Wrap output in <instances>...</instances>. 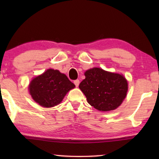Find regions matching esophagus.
<instances>
[{
    "label": "esophagus",
    "mask_w": 159,
    "mask_h": 159,
    "mask_svg": "<svg viewBox=\"0 0 159 159\" xmlns=\"http://www.w3.org/2000/svg\"><path fill=\"white\" fill-rule=\"evenodd\" d=\"M74 83H75L76 87H78V85H79V84H80V80H75V81H74Z\"/></svg>",
    "instance_id": "34e87169"
}]
</instances>
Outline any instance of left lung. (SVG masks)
I'll return each instance as SVG.
<instances>
[{
	"label": "left lung",
	"mask_w": 159,
	"mask_h": 159,
	"mask_svg": "<svg viewBox=\"0 0 159 159\" xmlns=\"http://www.w3.org/2000/svg\"><path fill=\"white\" fill-rule=\"evenodd\" d=\"M84 75L85 79L80 82L79 88L89 104L102 111L114 110L121 105L128 90L123 75L100 68L89 69Z\"/></svg>",
	"instance_id": "obj_1"
}]
</instances>
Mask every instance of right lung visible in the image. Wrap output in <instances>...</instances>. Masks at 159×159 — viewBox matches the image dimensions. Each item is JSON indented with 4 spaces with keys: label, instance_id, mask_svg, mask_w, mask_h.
Returning <instances> with one entry per match:
<instances>
[{
    "label": "right lung",
    "instance_id": "obj_1",
    "mask_svg": "<svg viewBox=\"0 0 159 159\" xmlns=\"http://www.w3.org/2000/svg\"><path fill=\"white\" fill-rule=\"evenodd\" d=\"M75 87L64 74L49 69L32 80L29 90L34 101L43 107L50 108L59 104L67 92Z\"/></svg>",
    "mask_w": 159,
    "mask_h": 159
}]
</instances>
